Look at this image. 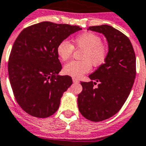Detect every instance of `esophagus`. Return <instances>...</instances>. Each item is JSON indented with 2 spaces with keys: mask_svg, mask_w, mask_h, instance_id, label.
Wrapping results in <instances>:
<instances>
[{
  "mask_svg": "<svg viewBox=\"0 0 146 146\" xmlns=\"http://www.w3.org/2000/svg\"><path fill=\"white\" fill-rule=\"evenodd\" d=\"M73 83H79V80H78L76 78L73 77Z\"/></svg>",
  "mask_w": 146,
  "mask_h": 146,
  "instance_id": "34e87169",
  "label": "esophagus"
}]
</instances>
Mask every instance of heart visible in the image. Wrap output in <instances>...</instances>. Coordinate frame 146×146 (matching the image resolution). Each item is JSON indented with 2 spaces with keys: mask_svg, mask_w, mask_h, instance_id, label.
<instances>
[{
  "mask_svg": "<svg viewBox=\"0 0 146 146\" xmlns=\"http://www.w3.org/2000/svg\"><path fill=\"white\" fill-rule=\"evenodd\" d=\"M73 45L69 41L62 40L56 47L59 58L63 62L67 61L73 54L74 46L83 49L80 56L82 60L71 61L63 67L66 74L80 77L91 70L92 65L100 66L105 63L109 55V46L103 43L102 37L94 33H83L76 36L73 40Z\"/></svg>",
  "mask_w": 146,
  "mask_h": 146,
  "instance_id": "heart-1",
  "label": "heart"
}]
</instances>
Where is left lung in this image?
Wrapping results in <instances>:
<instances>
[{
    "label": "left lung",
    "mask_w": 146,
    "mask_h": 146,
    "mask_svg": "<svg viewBox=\"0 0 146 146\" xmlns=\"http://www.w3.org/2000/svg\"><path fill=\"white\" fill-rule=\"evenodd\" d=\"M88 30L106 37L109 55L89 76L90 82L80 83L83 90L78 95V107L86 119L100 122L116 114L127 100L136 74L135 54L129 39L113 27L93 26ZM96 82L99 84L95 88Z\"/></svg>",
    "instance_id": "left-lung-1"
}]
</instances>
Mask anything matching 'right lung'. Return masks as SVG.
Here are the masks:
<instances>
[{"label":"right lung","mask_w":146,"mask_h":146,"mask_svg":"<svg viewBox=\"0 0 146 146\" xmlns=\"http://www.w3.org/2000/svg\"><path fill=\"white\" fill-rule=\"evenodd\" d=\"M79 26L43 21L24 29L12 46L9 80L17 102L29 115L46 118L56 112L60 98L73 80L60 76L62 65L56 47Z\"/></svg>","instance_id":"1"}]
</instances>
